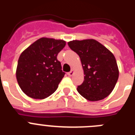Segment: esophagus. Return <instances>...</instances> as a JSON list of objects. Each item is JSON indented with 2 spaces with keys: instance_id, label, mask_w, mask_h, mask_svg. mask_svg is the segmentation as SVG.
Masks as SVG:
<instances>
[{
  "instance_id": "34e87169",
  "label": "esophagus",
  "mask_w": 135,
  "mask_h": 135,
  "mask_svg": "<svg viewBox=\"0 0 135 135\" xmlns=\"http://www.w3.org/2000/svg\"><path fill=\"white\" fill-rule=\"evenodd\" d=\"M73 74H74V70H71L70 72H68V75L70 76H71Z\"/></svg>"
}]
</instances>
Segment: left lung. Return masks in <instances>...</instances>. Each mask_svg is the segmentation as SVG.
<instances>
[{
    "label": "left lung",
    "mask_w": 135,
    "mask_h": 135,
    "mask_svg": "<svg viewBox=\"0 0 135 135\" xmlns=\"http://www.w3.org/2000/svg\"><path fill=\"white\" fill-rule=\"evenodd\" d=\"M68 46L79 55L84 70V79L78 86V92L90 101H100L114 90L119 76L114 55L97 40H72Z\"/></svg>",
    "instance_id": "1"
}]
</instances>
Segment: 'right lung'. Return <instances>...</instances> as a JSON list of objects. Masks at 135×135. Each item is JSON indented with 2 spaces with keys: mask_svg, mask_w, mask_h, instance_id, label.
<instances>
[{
  "mask_svg": "<svg viewBox=\"0 0 135 135\" xmlns=\"http://www.w3.org/2000/svg\"><path fill=\"white\" fill-rule=\"evenodd\" d=\"M65 45L64 40L41 38L20 55L16 78L26 95L43 99L57 90L65 74L57 57Z\"/></svg>",
  "mask_w": 135,
  "mask_h": 135,
  "instance_id": "right-lung-1",
  "label": "right lung"
}]
</instances>
